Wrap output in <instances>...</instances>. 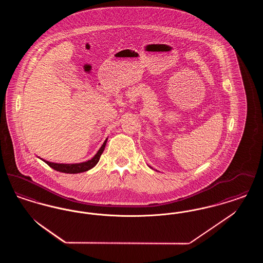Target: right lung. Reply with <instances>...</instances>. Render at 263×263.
Segmentation results:
<instances>
[{
	"instance_id": "obj_1",
	"label": "right lung",
	"mask_w": 263,
	"mask_h": 263,
	"mask_svg": "<svg viewBox=\"0 0 263 263\" xmlns=\"http://www.w3.org/2000/svg\"><path fill=\"white\" fill-rule=\"evenodd\" d=\"M106 141L107 139L104 141V143L102 144V146L100 147L99 152L96 154V156L89 160L88 162H85V163H50L48 161H44V163H47L50 167H52L53 170L57 171V172H61V173H65V174H79V173H84V172H87L88 170L92 168L97 163H99L100 161V156L102 154V152L105 148V145H106Z\"/></svg>"
}]
</instances>
